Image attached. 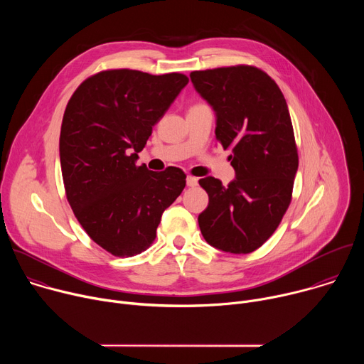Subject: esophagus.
<instances>
[{
    "label": "esophagus",
    "mask_w": 364,
    "mask_h": 364,
    "mask_svg": "<svg viewBox=\"0 0 364 364\" xmlns=\"http://www.w3.org/2000/svg\"><path fill=\"white\" fill-rule=\"evenodd\" d=\"M197 184H198V178L191 177V176L187 177V186H188V187H196Z\"/></svg>",
    "instance_id": "1"
}]
</instances>
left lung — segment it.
<instances>
[{
    "label": "left lung",
    "instance_id": "obj_1",
    "mask_svg": "<svg viewBox=\"0 0 364 364\" xmlns=\"http://www.w3.org/2000/svg\"><path fill=\"white\" fill-rule=\"evenodd\" d=\"M196 92L216 115V138L235 178L223 186L204 177L198 184L209 205L198 215L205 242L229 253L262 246L282 220L298 170V152L287 100L278 85L252 66L191 72Z\"/></svg>",
    "mask_w": 364,
    "mask_h": 364
}]
</instances>
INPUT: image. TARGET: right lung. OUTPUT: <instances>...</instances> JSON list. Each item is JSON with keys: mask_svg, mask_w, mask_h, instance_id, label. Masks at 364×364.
<instances>
[{"mask_svg": "<svg viewBox=\"0 0 364 364\" xmlns=\"http://www.w3.org/2000/svg\"><path fill=\"white\" fill-rule=\"evenodd\" d=\"M188 77L118 69L86 79L60 131V166L72 210L93 242L115 256L144 252L186 187L177 167L136 166L138 152Z\"/></svg>", "mask_w": 364, "mask_h": 364, "instance_id": "right-lung-1", "label": "right lung"}]
</instances>
